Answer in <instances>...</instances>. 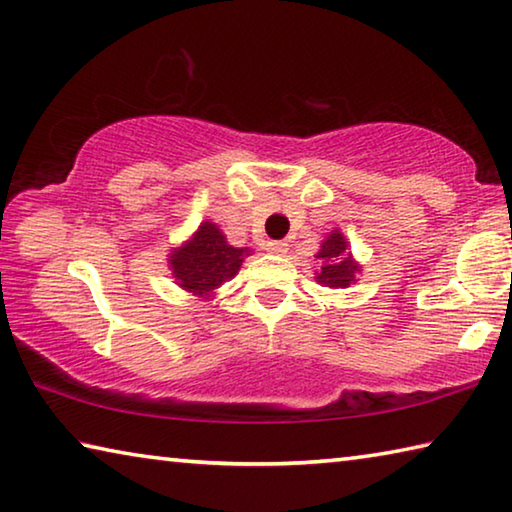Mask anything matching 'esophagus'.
<instances>
[{
	"mask_svg": "<svg viewBox=\"0 0 512 512\" xmlns=\"http://www.w3.org/2000/svg\"><path fill=\"white\" fill-rule=\"evenodd\" d=\"M266 250H268V253H273V255H284L289 250V244H287V241H268Z\"/></svg>",
	"mask_w": 512,
	"mask_h": 512,
	"instance_id": "obj_1",
	"label": "esophagus"
}]
</instances>
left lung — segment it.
Instances as JSON below:
<instances>
[{
  "label": "left lung",
  "mask_w": 512,
  "mask_h": 512,
  "mask_svg": "<svg viewBox=\"0 0 512 512\" xmlns=\"http://www.w3.org/2000/svg\"><path fill=\"white\" fill-rule=\"evenodd\" d=\"M314 257L320 262V271H316V282L323 284V287L348 289L350 284L357 282L361 264L354 259L350 241L345 239L341 230L329 232Z\"/></svg>",
  "instance_id": "8db88e82"
}]
</instances>
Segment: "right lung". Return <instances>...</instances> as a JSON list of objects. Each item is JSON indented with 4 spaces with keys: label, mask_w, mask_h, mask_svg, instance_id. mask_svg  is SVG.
<instances>
[{
    "label": "right lung",
    "mask_w": 512,
    "mask_h": 512,
    "mask_svg": "<svg viewBox=\"0 0 512 512\" xmlns=\"http://www.w3.org/2000/svg\"><path fill=\"white\" fill-rule=\"evenodd\" d=\"M250 253V248L230 246L219 225L203 221L192 237L169 250L167 264L180 289L212 300L216 289L239 273Z\"/></svg>",
    "instance_id": "obj_1"
}]
</instances>
